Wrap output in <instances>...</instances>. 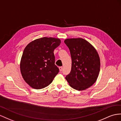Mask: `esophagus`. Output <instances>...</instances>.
I'll return each instance as SVG.
<instances>
[{"mask_svg":"<svg viewBox=\"0 0 121 121\" xmlns=\"http://www.w3.org/2000/svg\"><path fill=\"white\" fill-rule=\"evenodd\" d=\"M59 70H60V72H61V71L62 70V69H63V67L62 66H60L59 67Z\"/></svg>","mask_w":121,"mask_h":121,"instance_id":"esophagus-1","label":"esophagus"}]
</instances>
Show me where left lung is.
Wrapping results in <instances>:
<instances>
[{
	"label": "left lung",
	"mask_w": 121,
	"mask_h": 121,
	"mask_svg": "<svg viewBox=\"0 0 121 121\" xmlns=\"http://www.w3.org/2000/svg\"><path fill=\"white\" fill-rule=\"evenodd\" d=\"M72 58V69L65 79L77 91L90 87L95 82L100 70V59L97 51L90 43L81 38L66 39Z\"/></svg>",
	"instance_id": "8db88e82"
}]
</instances>
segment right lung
Masks as SVG:
<instances>
[{
	"instance_id": "1",
	"label": "right lung",
	"mask_w": 121,
	"mask_h": 121,
	"mask_svg": "<svg viewBox=\"0 0 121 121\" xmlns=\"http://www.w3.org/2000/svg\"><path fill=\"white\" fill-rule=\"evenodd\" d=\"M59 38L43 37L29 43L24 48L20 67L24 81L34 89L49 85L59 73L55 64L54 49L60 44Z\"/></svg>"
}]
</instances>
